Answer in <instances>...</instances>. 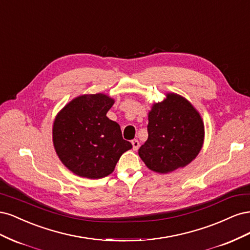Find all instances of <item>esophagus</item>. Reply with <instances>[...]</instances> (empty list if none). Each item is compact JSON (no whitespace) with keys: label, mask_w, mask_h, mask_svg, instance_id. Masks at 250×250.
Here are the masks:
<instances>
[{"label":"esophagus","mask_w":250,"mask_h":250,"mask_svg":"<svg viewBox=\"0 0 250 250\" xmlns=\"http://www.w3.org/2000/svg\"><path fill=\"white\" fill-rule=\"evenodd\" d=\"M131 144H132L133 150H138V149H139V147H140V142H139L138 140H132Z\"/></svg>","instance_id":"esophagus-1"}]
</instances>
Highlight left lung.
<instances>
[{
	"instance_id": "1",
	"label": "left lung",
	"mask_w": 250,
	"mask_h": 250,
	"mask_svg": "<svg viewBox=\"0 0 250 250\" xmlns=\"http://www.w3.org/2000/svg\"><path fill=\"white\" fill-rule=\"evenodd\" d=\"M148 140L139 149L147 167L169 173L186 167L203 145L204 125L200 113L186 98L169 93L148 113Z\"/></svg>"
}]
</instances>
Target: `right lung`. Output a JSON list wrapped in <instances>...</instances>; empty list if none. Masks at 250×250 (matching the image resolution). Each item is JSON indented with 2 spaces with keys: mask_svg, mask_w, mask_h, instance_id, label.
I'll return each mask as SVG.
<instances>
[{
  "mask_svg": "<svg viewBox=\"0 0 250 250\" xmlns=\"http://www.w3.org/2000/svg\"><path fill=\"white\" fill-rule=\"evenodd\" d=\"M115 103L104 94L82 95L60 110L53 124L59 160L81 177L98 179L115 170L121 155L132 148L120 125L106 117Z\"/></svg>",
  "mask_w": 250,
  "mask_h": 250,
  "instance_id": "right-lung-1",
  "label": "right lung"
}]
</instances>
